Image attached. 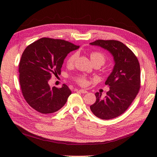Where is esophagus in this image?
Returning a JSON list of instances; mask_svg holds the SVG:
<instances>
[{
	"instance_id": "esophagus-1",
	"label": "esophagus",
	"mask_w": 157,
	"mask_h": 157,
	"mask_svg": "<svg viewBox=\"0 0 157 157\" xmlns=\"http://www.w3.org/2000/svg\"><path fill=\"white\" fill-rule=\"evenodd\" d=\"M78 91H79V92H81V93H83V94L87 93V90H84V89H79V90H78Z\"/></svg>"
}]
</instances>
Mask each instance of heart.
Returning a JSON list of instances; mask_svg holds the SVG:
<instances>
[{
  "label": "heart",
  "mask_w": 157,
  "mask_h": 157,
  "mask_svg": "<svg viewBox=\"0 0 157 157\" xmlns=\"http://www.w3.org/2000/svg\"><path fill=\"white\" fill-rule=\"evenodd\" d=\"M76 54H72V55L70 56L67 60V63L68 65H72L74 63L75 59H76ZM90 60L92 63V64L98 63L101 65H103L105 61V57L102 53L99 52H92L90 54ZM76 81L82 85H85L86 83V80L85 78L83 76H80L76 78Z\"/></svg>",
  "instance_id": "1"
}]
</instances>
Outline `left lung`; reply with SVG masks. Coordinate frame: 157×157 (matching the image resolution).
Wrapping results in <instances>:
<instances>
[{
	"instance_id": "1",
	"label": "left lung",
	"mask_w": 157,
	"mask_h": 157,
	"mask_svg": "<svg viewBox=\"0 0 157 157\" xmlns=\"http://www.w3.org/2000/svg\"><path fill=\"white\" fill-rule=\"evenodd\" d=\"M107 50L113 57L114 66L105 85L107 96L96 92V102L90 106L96 117L113 119L123 114L135 100L140 87V68L134 53L126 45L115 40H96L90 43Z\"/></svg>"
}]
</instances>
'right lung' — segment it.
Returning a JSON list of instances; mask_svg holds the SVG:
<instances>
[{
	"label": "right lung",
	"instance_id": "1",
	"mask_svg": "<svg viewBox=\"0 0 157 157\" xmlns=\"http://www.w3.org/2000/svg\"><path fill=\"white\" fill-rule=\"evenodd\" d=\"M79 48L61 39L41 38L28 46L19 63V83L26 102L42 114L53 113L66 103L72 92L48 84L52 75L61 74L64 60L70 52Z\"/></svg>",
	"mask_w": 157,
	"mask_h": 157
}]
</instances>
